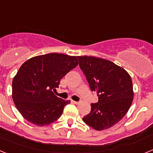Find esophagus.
<instances>
[{
	"label": "esophagus",
	"instance_id": "34e87169",
	"mask_svg": "<svg viewBox=\"0 0 153 153\" xmlns=\"http://www.w3.org/2000/svg\"><path fill=\"white\" fill-rule=\"evenodd\" d=\"M71 102H72V103H74V104H77L78 102H77V101H74V100H71Z\"/></svg>",
	"mask_w": 153,
	"mask_h": 153
}]
</instances>
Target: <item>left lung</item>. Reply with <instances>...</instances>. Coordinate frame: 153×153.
<instances>
[{
  "instance_id": "8db88e82",
  "label": "left lung",
  "mask_w": 153,
  "mask_h": 153,
  "mask_svg": "<svg viewBox=\"0 0 153 153\" xmlns=\"http://www.w3.org/2000/svg\"><path fill=\"white\" fill-rule=\"evenodd\" d=\"M91 91L98 102L91 103V111L83 122L96 130L113 126L126 114L133 100L130 76L113 62L94 56H77Z\"/></svg>"
}]
</instances>
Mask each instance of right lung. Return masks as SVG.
Wrapping results in <instances>:
<instances>
[{
    "instance_id": "right-lung-1",
    "label": "right lung",
    "mask_w": 153,
    "mask_h": 153,
    "mask_svg": "<svg viewBox=\"0 0 153 153\" xmlns=\"http://www.w3.org/2000/svg\"><path fill=\"white\" fill-rule=\"evenodd\" d=\"M78 65L76 56L47 53L27 60L12 83V97L18 111L28 122L39 126L60 118L70 100L53 93L60 81Z\"/></svg>"
}]
</instances>
